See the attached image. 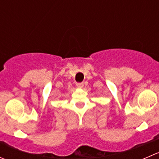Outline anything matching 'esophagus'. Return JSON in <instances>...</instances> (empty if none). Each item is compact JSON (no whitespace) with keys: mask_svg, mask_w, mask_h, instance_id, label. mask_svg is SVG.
I'll list each match as a JSON object with an SVG mask.
<instances>
[{"mask_svg":"<svg viewBox=\"0 0 159 159\" xmlns=\"http://www.w3.org/2000/svg\"><path fill=\"white\" fill-rule=\"evenodd\" d=\"M76 86L78 88H83V86H84V84H83V83H77Z\"/></svg>","mask_w":159,"mask_h":159,"instance_id":"obj_1","label":"esophagus"}]
</instances>
